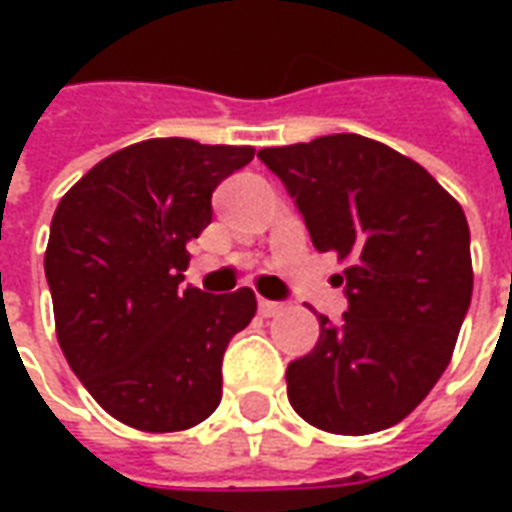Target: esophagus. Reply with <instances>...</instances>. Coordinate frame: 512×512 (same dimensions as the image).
Listing matches in <instances>:
<instances>
[{"label":"esophagus","instance_id":"34e87169","mask_svg":"<svg viewBox=\"0 0 512 512\" xmlns=\"http://www.w3.org/2000/svg\"><path fill=\"white\" fill-rule=\"evenodd\" d=\"M257 310H260V315H263V318H271V315H277V312L282 310V304H279V301L260 299L257 301Z\"/></svg>","mask_w":512,"mask_h":512}]
</instances>
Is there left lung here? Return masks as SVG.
I'll return each mask as SVG.
<instances>
[{
    "mask_svg": "<svg viewBox=\"0 0 512 512\" xmlns=\"http://www.w3.org/2000/svg\"><path fill=\"white\" fill-rule=\"evenodd\" d=\"M257 158L296 200L315 249L348 263V312L337 326L318 315V343L285 373L290 406L326 433L392 428L447 370L472 301L463 208L417 161L359 134Z\"/></svg>",
    "mask_w": 512,
    "mask_h": 512,
    "instance_id": "8db88e82",
    "label": "left lung"
}]
</instances>
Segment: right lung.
<instances>
[{
    "label": "right lung",
    "mask_w": 512,
    "mask_h": 512,
    "mask_svg": "<svg viewBox=\"0 0 512 512\" xmlns=\"http://www.w3.org/2000/svg\"><path fill=\"white\" fill-rule=\"evenodd\" d=\"M249 145L145 139L98 161L51 219L46 279L57 340L98 406L145 433L200 425L222 400V356L255 318L249 288H180L186 244Z\"/></svg>",
    "instance_id": "1"
}]
</instances>
